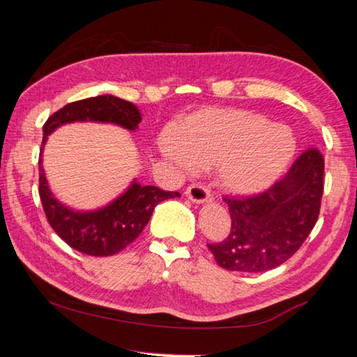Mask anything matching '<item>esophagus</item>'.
I'll use <instances>...</instances> for the list:
<instances>
[{"instance_id": "esophagus-1", "label": "esophagus", "mask_w": 357, "mask_h": 357, "mask_svg": "<svg viewBox=\"0 0 357 357\" xmlns=\"http://www.w3.org/2000/svg\"><path fill=\"white\" fill-rule=\"evenodd\" d=\"M184 193H185V197L189 198V200L193 202V203L202 204V203L211 202L209 190L204 185H202V184H192V185H189L185 189Z\"/></svg>"}]
</instances>
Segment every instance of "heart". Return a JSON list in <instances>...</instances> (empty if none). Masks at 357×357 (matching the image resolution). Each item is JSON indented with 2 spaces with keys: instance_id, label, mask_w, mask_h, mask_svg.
<instances>
[{
  "instance_id": "obj_1",
  "label": "heart",
  "mask_w": 357,
  "mask_h": 357,
  "mask_svg": "<svg viewBox=\"0 0 357 357\" xmlns=\"http://www.w3.org/2000/svg\"><path fill=\"white\" fill-rule=\"evenodd\" d=\"M298 148L293 130L263 114L238 108H208L192 114L181 129L159 137L160 154L181 170L217 168L222 189L255 195L288 170Z\"/></svg>"
}]
</instances>
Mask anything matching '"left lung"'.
Masks as SVG:
<instances>
[{
  "instance_id": "left-lung-1",
  "label": "left lung",
  "mask_w": 357,
  "mask_h": 357,
  "mask_svg": "<svg viewBox=\"0 0 357 357\" xmlns=\"http://www.w3.org/2000/svg\"><path fill=\"white\" fill-rule=\"evenodd\" d=\"M323 178V155L309 148L268 190L247 198H223L231 229L225 241L208 244L217 264L239 273H264L291 258L317 223Z\"/></svg>"
}]
</instances>
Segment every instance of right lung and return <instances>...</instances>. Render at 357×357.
I'll return each mask as SVG.
<instances>
[{
  "instance_id": "obj_1",
  "label": "right lung",
  "mask_w": 357,
  "mask_h": 357,
  "mask_svg": "<svg viewBox=\"0 0 357 357\" xmlns=\"http://www.w3.org/2000/svg\"><path fill=\"white\" fill-rule=\"evenodd\" d=\"M75 121L112 123L135 130L142 121V114L132 102L104 94L72 102L53 113L44 124L39 155V195L47 220L72 249L91 257H110L134 243L146 227L157 204L181 195L178 192H165L155 185H140L134 179L128 190L121 193L116 200L94 211H75L56 200L48 187L42 167V151L52 132L59 126Z\"/></svg>"
}]
</instances>
